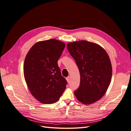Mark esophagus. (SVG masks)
I'll return each mask as SVG.
<instances>
[{"label": "esophagus", "mask_w": 131, "mask_h": 131, "mask_svg": "<svg viewBox=\"0 0 131 131\" xmlns=\"http://www.w3.org/2000/svg\"><path fill=\"white\" fill-rule=\"evenodd\" d=\"M66 80H67V82H68V83H69L70 82V77H68L67 78H66Z\"/></svg>", "instance_id": "esophagus-1"}]
</instances>
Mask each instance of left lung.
<instances>
[{"instance_id": "left-lung-1", "label": "left lung", "mask_w": 131, "mask_h": 131, "mask_svg": "<svg viewBox=\"0 0 131 131\" xmlns=\"http://www.w3.org/2000/svg\"><path fill=\"white\" fill-rule=\"evenodd\" d=\"M67 47L80 73V84L74 94L82 104H92L104 95L111 83L109 57L102 47L85 40L70 42Z\"/></svg>"}]
</instances>
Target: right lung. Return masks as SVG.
<instances>
[{
    "label": "right lung",
    "mask_w": 131,
    "mask_h": 131,
    "mask_svg": "<svg viewBox=\"0 0 131 131\" xmlns=\"http://www.w3.org/2000/svg\"><path fill=\"white\" fill-rule=\"evenodd\" d=\"M65 43L56 39L39 41L27 52L24 64V76L33 97L42 104L57 102L66 89L57 61Z\"/></svg>",
    "instance_id": "right-lung-1"
}]
</instances>
